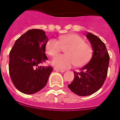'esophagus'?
<instances>
[{
	"label": "esophagus",
	"mask_w": 120,
	"mask_h": 120,
	"mask_svg": "<svg viewBox=\"0 0 120 120\" xmlns=\"http://www.w3.org/2000/svg\"><path fill=\"white\" fill-rule=\"evenodd\" d=\"M54 70H55V71H56L60 72H65L64 70H60V69H57V68H54Z\"/></svg>",
	"instance_id": "1"
}]
</instances>
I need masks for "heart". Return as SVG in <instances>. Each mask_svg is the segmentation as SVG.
Returning a JSON list of instances; mask_svg holds the SVG:
<instances>
[{"instance_id": "1", "label": "heart", "mask_w": 120, "mask_h": 120, "mask_svg": "<svg viewBox=\"0 0 120 120\" xmlns=\"http://www.w3.org/2000/svg\"><path fill=\"white\" fill-rule=\"evenodd\" d=\"M66 47V54L56 56L52 60V64L56 68L69 69L76 65L81 67L87 64L91 59L93 49L90 44L79 35L70 34L62 35L59 40L51 39L46 44V51L49 55L55 56L59 53L63 47Z\"/></svg>"}]
</instances>
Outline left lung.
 <instances>
[{
    "instance_id": "8db88e82",
    "label": "left lung",
    "mask_w": 120,
    "mask_h": 120,
    "mask_svg": "<svg viewBox=\"0 0 120 120\" xmlns=\"http://www.w3.org/2000/svg\"><path fill=\"white\" fill-rule=\"evenodd\" d=\"M86 38L92 44V57L79 72H74V80L68 85L72 92L79 96L92 95L102 87L107 77L109 62L105 44L91 33H87Z\"/></svg>"
}]
</instances>
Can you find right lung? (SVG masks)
Listing matches in <instances>:
<instances>
[{"mask_svg": "<svg viewBox=\"0 0 120 120\" xmlns=\"http://www.w3.org/2000/svg\"><path fill=\"white\" fill-rule=\"evenodd\" d=\"M48 38L45 32L31 29L20 36L9 53V71L15 86L25 94H34L46 85L53 71L40 64L48 60L45 54Z\"/></svg>", "mask_w": 120, "mask_h": 120, "instance_id": "add662e5", "label": "right lung"}]
</instances>
